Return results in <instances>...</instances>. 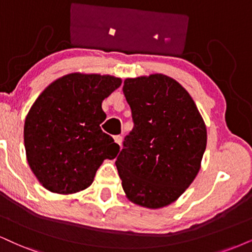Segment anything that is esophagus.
<instances>
[{
	"instance_id": "34e87169",
	"label": "esophagus",
	"mask_w": 252,
	"mask_h": 252,
	"mask_svg": "<svg viewBox=\"0 0 252 252\" xmlns=\"http://www.w3.org/2000/svg\"><path fill=\"white\" fill-rule=\"evenodd\" d=\"M121 140H123V136H121V135H116V136H114V141H116L118 145L121 144Z\"/></svg>"
}]
</instances>
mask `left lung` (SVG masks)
Returning a JSON list of instances; mask_svg holds the SVG:
<instances>
[{
	"label": "left lung",
	"instance_id": "1",
	"mask_svg": "<svg viewBox=\"0 0 252 252\" xmlns=\"http://www.w3.org/2000/svg\"><path fill=\"white\" fill-rule=\"evenodd\" d=\"M123 91L134 123L116 161L123 189L139 206L166 207L196 178L206 125L189 93L164 74L127 78Z\"/></svg>",
	"mask_w": 252,
	"mask_h": 252
}]
</instances>
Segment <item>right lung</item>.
<instances>
[{"label": "right lung", "mask_w": 252, "mask_h": 252, "mask_svg": "<svg viewBox=\"0 0 252 252\" xmlns=\"http://www.w3.org/2000/svg\"><path fill=\"white\" fill-rule=\"evenodd\" d=\"M120 85L113 76L71 73L40 93L26 118L24 146L43 187L57 194L84 190L102 161L117 157L119 145L100 128L101 102Z\"/></svg>", "instance_id": "obj_1"}]
</instances>
